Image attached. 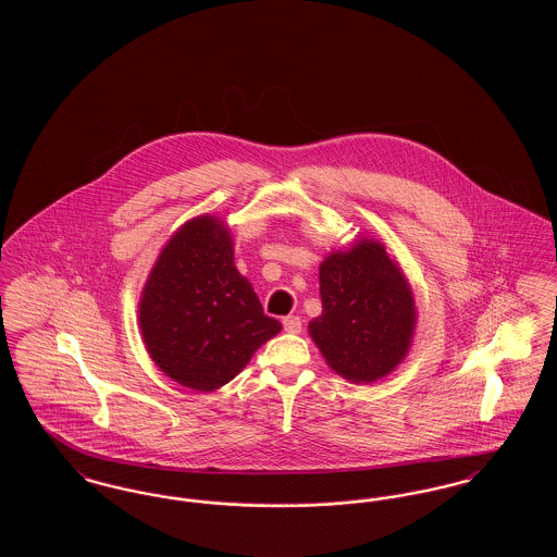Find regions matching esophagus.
Returning <instances> with one entry per match:
<instances>
[{
	"label": "esophagus",
	"instance_id": "esophagus-1",
	"mask_svg": "<svg viewBox=\"0 0 557 557\" xmlns=\"http://www.w3.org/2000/svg\"><path fill=\"white\" fill-rule=\"evenodd\" d=\"M284 330L286 332H290V334H298L300 332V327H302V321L300 318H296V315H288V318H284Z\"/></svg>",
	"mask_w": 557,
	"mask_h": 557
}]
</instances>
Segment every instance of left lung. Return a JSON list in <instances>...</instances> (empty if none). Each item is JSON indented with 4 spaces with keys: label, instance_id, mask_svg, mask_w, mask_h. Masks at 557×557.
Listing matches in <instances>:
<instances>
[{
    "label": "left lung",
    "instance_id": "obj_1",
    "mask_svg": "<svg viewBox=\"0 0 557 557\" xmlns=\"http://www.w3.org/2000/svg\"><path fill=\"white\" fill-rule=\"evenodd\" d=\"M321 315L309 334L346 380L375 382L405 359L418 323L413 292L377 239H357L319 265Z\"/></svg>",
    "mask_w": 557,
    "mask_h": 557
}]
</instances>
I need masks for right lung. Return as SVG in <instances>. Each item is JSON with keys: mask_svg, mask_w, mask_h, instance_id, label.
<instances>
[{"mask_svg": "<svg viewBox=\"0 0 557 557\" xmlns=\"http://www.w3.org/2000/svg\"><path fill=\"white\" fill-rule=\"evenodd\" d=\"M139 330L160 371L191 391L212 393L234 380L282 323L267 318L234 265L227 225L200 214L160 250L139 298Z\"/></svg>", "mask_w": 557, "mask_h": 557, "instance_id": "1", "label": "right lung"}]
</instances>
